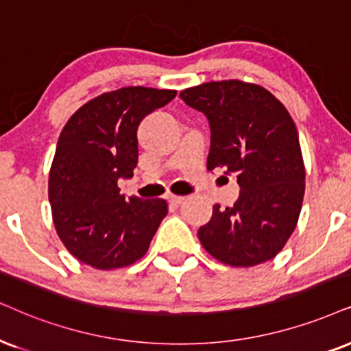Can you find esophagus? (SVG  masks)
<instances>
[{
  "label": "esophagus",
  "mask_w": 351,
  "mask_h": 351,
  "mask_svg": "<svg viewBox=\"0 0 351 351\" xmlns=\"http://www.w3.org/2000/svg\"><path fill=\"white\" fill-rule=\"evenodd\" d=\"M167 199H168V202L171 204V206H180V204L184 201L183 196H175V194H170V196H168Z\"/></svg>",
  "instance_id": "obj_1"
}]
</instances>
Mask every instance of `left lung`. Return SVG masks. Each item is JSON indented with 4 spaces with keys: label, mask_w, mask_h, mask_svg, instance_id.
Listing matches in <instances>:
<instances>
[{
    "label": "left lung",
    "mask_w": 351,
    "mask_h": 351,
    "mask_svg": "<svg viewBox=\"0 0 351 351\" xmlns=\"http://www.w3.org/2000/svg\"><path fill=\"white\" fill-rule=\"evenodd\" d=\"M180 97L210 124L207 170L234 173L238 201L199 228L204 250L232 267H252L283 250L298 223L304 163L295 121L277 97L238 79L184 88Z\"/></svg>",
    "instance_id": "left-lung-1"
}]
</instances>
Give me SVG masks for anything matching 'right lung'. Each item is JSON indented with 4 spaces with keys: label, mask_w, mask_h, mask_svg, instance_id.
I'll return each instance as SVG.
<instances>
[{
    "label": "right lung",
    "mask_w": 351,
    "mask_h": 351,
    "mask_svg": "<svg viewBox=\"0 0 351 351\" xmlns=\"http://www.w3.org/2000/svg\"><path fill=\"white\" fill-rule=\"evenodd\" d=\"M176 90L123 87L84 104L56 144L48 199L56 233L71 254L94 269L139 261L168 214L165 199L119 194L118 180L137 165V128Z\"/></svg>",
    "instance_id": "add662e5"
}]
</instances>
